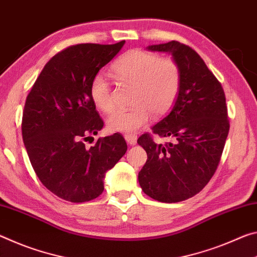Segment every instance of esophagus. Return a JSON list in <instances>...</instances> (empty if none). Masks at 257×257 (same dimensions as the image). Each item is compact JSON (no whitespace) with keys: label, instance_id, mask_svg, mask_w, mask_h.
<instances>
[{"label":"esophagus","instance_id":"esophagus-1","mask_svg":"<svg viewBox=\"0 0 257 257\" xmlns=\"http://www.w3.org/2000/svg\"><path fill=\"white\" fill-rule=\"evenodd\" d=\"M125 140H126V142H127L128 145L134 146V145H137L138 137L134 136V134H126V136H125Z\"/></svg>","mask_w":257,"mask_h":257}]
</instances>
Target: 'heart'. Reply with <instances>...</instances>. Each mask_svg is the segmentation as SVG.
Listing matches in <instances>:
<instances>
[{
	"label": "heart",
	"instance_id": "heart-1",
	"mask_svg": "<svg viewBox=\"0 0 257 257\" xmlns=\"http://www.w3.org/2000/svg\"><path fill=\"white\" fill-rule=\"evenodd\" d=\"M119 82L136 87L133 108L113 111L107 119L110 132L134 133L148 124L150 113L165 115L178 99L182 74L179 62L172 57H161L156 52L141 49L130 50L111 66ZM92 102L99 110L110 112L113 99L110 84L103 75L96 74L90 84Z\"/></svg>",
	"mask_w": 257,
	"mask_h": 257
}]
</instances>
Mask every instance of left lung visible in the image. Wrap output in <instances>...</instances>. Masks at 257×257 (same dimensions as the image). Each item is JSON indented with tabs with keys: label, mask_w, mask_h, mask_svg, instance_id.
<instances>
[{
	"label": "left lung",
	"mask_w": 257,
	"mask_h": 257,
	"mask_svg": "<svg viewBox=\"0 0 257 257\" xmlns=\"http://www.w3.org/2000/svg\"><path fill=\"white\" fill-rule=\"evenodd\" d=\"M150 51L168 52L181 67L182 81L172 111L138 139L148 159L139 172V183L147 196L162 203H179L205 188L220 164L230 123L225 94L218 79L189 45L171 41L150 45Z\"/></svg>",
	"instance_id": "1"
}]
</instances>
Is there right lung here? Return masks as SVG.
Listing matches in <instances>:
<instances>
[{"label":"right lung","instance_id":"1","mask_svg":"<svg viewBox=\"0 0 257 257\" xmlns=\"http://www.w3.org/2000/svg\"><path fill=\"white\" fill-rule=\"evenodd\" d=\"M124 43L68 46L46 62L27 95L24 144L37 178L59 198L95 199L103 191L106 172L127 150L118 133L99 138L91 148L84 144L103 127L90 96L91 81Z\"/></svg>","mask_w":257,"mask_h":257}]
</instances>
